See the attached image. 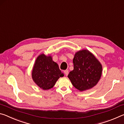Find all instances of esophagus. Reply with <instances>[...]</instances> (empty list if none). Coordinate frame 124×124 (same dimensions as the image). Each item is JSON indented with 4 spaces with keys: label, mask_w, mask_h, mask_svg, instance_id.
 Wrapping results in <instances>:
<instances>
[{
    "label": "esophagus",
    "mask_w": 124,
    "mask_h": 124,
    "mask_svg": "<svg viewBox=\"0 0 124 124\" xmlns=\"http://www.w3.org/2000/svg\"><path fill=\"white\" fill-rule=\"evenodd\" d=\"M64 73L65 75H66V76H67V75H68V73H69V71H68V70H64Z\"/></svg>",
    "instance_id": "obj_1"
}]
</instances>
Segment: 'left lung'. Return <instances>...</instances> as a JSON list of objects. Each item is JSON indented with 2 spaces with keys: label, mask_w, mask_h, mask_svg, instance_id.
Returning a JSON list of instances; mask_svg holds the SVG:
<instances>
[{
  "label": "left lung",
  "mask_w": 124,
  "mask_h": 124,
  "mask_svg": "<svg viewBox=\"0 0 124 124\" xmlns=\"http://www.w3.org/2000/svg\"><path fill=\"white\" fill-rule=\"evenodd\" d=\"M74 70L68 77L80 91L91 89L97 84L102 75V66L95 56L87 50L76 52L73 60Z\"/></svg>",
  "instance_id": "1"
}]
</instances>
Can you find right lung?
<instances>
[{"label":"right lung","mask_w":124,"mask_h":124,"mask_svg":"<svg viewBox=\"0 0 124 124\" xmlns=\"http://www.w3.org/2000/svg\"><path fill=\"white\" fill-rule=\"evenodd\" d=\"M64 74L51 56L42 54L37 58L33 67L32 77L34 83L44 90L53 87L60 77Z\"/></svg>","instance_id":"obj_1"}]
</instances>
